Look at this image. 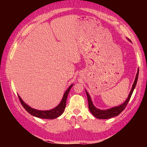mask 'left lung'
Wrapping results in <instances>:
<instances>
[{
    "mask_svg": "<svg viewBox=\"0 0 147 147\" xmlns=\"http://www.w3.org/2000/svg\"><path fill=\"white\" fill-rule=\"evenodd\" d=\"M138 73H139V69H138V71H137V74L136 75L135 82L133 83V85L132 86L131 90V92L128 95V97L127 98L126 101L124 102L123 104L119 105L117 107H112L111 109H107V110H100V109L96 108L95 106L93 105L92 99L90 96V95L88 94V93L86 91L87 98H88V108H89L90 111L91 112V113L94 115L95 117H96L97 119H110L111 117L117 116V115L121 114L126 107L127 103H128L129 100H130L131 96L132 95L134 89H135V86L136 85L137 80H138Z\"/></svg>",
    "mask_w": 147,
    "mask_h": 147,
    "instance_id": "left-lung-1",
    "label": "left lung"
}]
</instances>
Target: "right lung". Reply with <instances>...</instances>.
Instances as JSON below:
<instances>
[{"label": "right lung", "mask_w": 147, "mask_h": 147, "mask_svg": "<svg viewBox=\"0 0 147 147\" xmlns=\"http://www.w3.org/2000/svg\"><path fill=\"white\" fill-rule=\"evenodd\" d=\"M73 85H71L67 88L66 91H65L60 104H59L57 107H55L54 109H52L51 110H49V111H39V110H36V109H33L31 107H30L29 105H28L26 104H25L19 95H18V97L21 102V105H23V107L31 115H32L33 116H35L38 118L47 119H55L59 117L64 112V109L65 108V105H66V100H67L68 93L69 92L71 87L73 86Z\"/></svg>", "instance_id": "obj_1"}]
</instances>
